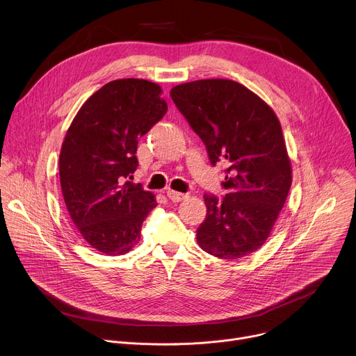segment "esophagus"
Segmentation results:
<instances>
[{"instance_id":"34e87169","label":"esophagus","mask_w":356,"mask_h":356,"mask_svg":"<svg viewBox=\"0 0 356 356\" xmlns=\"http://www.w3.org/2000/svg\"><path fill=\"white\" fill-rule=\"evenodd\" d=\"M166 194H168V197H169V200H172V201H181V200H184V198H187V194H184V193H180V191H175V190H168L166 191Z\"/></svg>"}]
</instances>
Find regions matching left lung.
<instances>
[{
	"label": "left lung",
	"instance_id": "left-lung-1",
	"mask_svg": "<svg viewBox=\"0 0 356 356\" xmlns=\"http://www.w3.org/2000/svg\"><path fill=\"white\" fill-rule=\"evenodd\" d=\"M170 95L211 165H224L227 173L225 197L204 194L207 216L197 242L217 258H243L270 235L291 186L280 122L262 98L232 80L190 81Z\"/></svg>",
	"mask_w": 356,
	"mask_h": 356
}]
</instances>
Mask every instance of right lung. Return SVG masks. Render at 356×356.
I'll list each match as a JSON object with an SVG mask.
<instances>
[{"label": "right lung", "instance_id": "add662e5", "mask_svg": "<svg viewBox=\"0 0 356 356\" xmlns=\"http://www.w3.org/2000/svg\"><path fill=\"white\" fill-rule=\"evenodd\" d=\"M162 88L142 79H121L95 91L65 136L59 175L70 218L81 236L108 257L138 243L140 227L158 202L132 173L138 140L168 111Z\"/></svg>", "mask_w": 356, "mask_h": 356}]
</instances>
